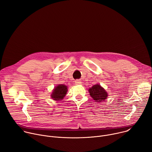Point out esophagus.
Returning <instances> with one entry per match:
<instances>
[{
    "label": "esophagus",
    "instance_id": "34e87169",
    "mask_svg": "<svg viewBox=\"0 0 152 152\" xmlns=\"http://www.w3.org/2000/svg\"><path fill=\"white\" fill-rule=\"evenodd\" d=\"M75 83L76 84V85H79V84H81L82 83V82H81V81L80 80H75Z\"/></svg>",
    "mask_w": 152,
    "mask_h": 152
}]
</instances>
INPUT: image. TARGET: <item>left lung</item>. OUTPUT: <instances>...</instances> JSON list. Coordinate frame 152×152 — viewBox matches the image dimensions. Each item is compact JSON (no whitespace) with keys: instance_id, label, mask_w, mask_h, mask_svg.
Here are the masks:
<instances>
[{"instance_id":"left-lung-1","label":"left lung","mask_w":152,"mask_h":152,"mask_svg":"<svg viewBox=\"0 0 152 152\" xmlns=\"http://www.w3.org/2000/svg\"><path fill=\"white\" fill-rule=\"evenodd\" d=\"M91 97L97 102L104 101L107 97V93L100 85H94L89 89Z\"/></svg>"}]
</instances>
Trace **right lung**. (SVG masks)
I'll return each instance as SVG.
<instances>
[{
	"mask_svg": "<svg viewBox=\"0 0 152 152\" xmlns=\"http://www.w3.org/2000/svg\"><path fill=\"white\" fill-rule=\"evenodd\" d=\"M67 92V86L64 85H59L56 86L53 91L52 94L51 95L52 98L55 100H62L64 97L66 96Z\"/></svg>",
	"mask_w": 152,
	"mask_h": 152,
	"instance_id": "obj_1",
	"label": "right lung"
}]
</instances>
